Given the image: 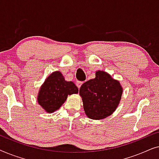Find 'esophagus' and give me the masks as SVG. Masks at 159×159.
<instances>
[{
	"label": "esophagus",
	"instance_id": "34e87169",
	"mask_svg": "<svg viewBox=\"0 0 159 159\" xmlns=\"http://www.w3.org/2000/svg\"><path fill=\"white\" fill-rule=\"evenodd\" d=\"M82 84H83V82L77 81V82H76V84H77V88H80V87H81V85H82Z\"/></svg>",
	"mask_w": 159,
	"mask_h": 159
}]
</instances>
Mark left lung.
<instances>
[{"mask_svg": "<svg viewBox=\"0 0 159 159\" xmlns=\"http://www.w3.org/2000/svg\"><path fill=\"white\" fill-rule=\"evenodd\" d=\"M122 92L118 80L106 71H97L94 79L84 82L80 89L85 114L95 120L110 116L119 106Z\"/></svg>", "mask_w": 159, "mask_h": 159, "instance_id": "left-lung-1", "label": "left lung"}]
</instances>
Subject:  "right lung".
Here are the masks:
<instances>
[{
  "label": "right lung",
  "mask_w": 159,
  "mask_h": 159,
  "mask_svg": "<svg viewBox=\"0 0 159 159\" xmlns=\"http://www.w3.org/2000/svg\"><path fill=\"white\" fill-rule=\"evenodd\" d=\"M78 91L74 82L66 81L60 71H54L40 87L38 102L45 111L53 113L63 105L68 95L77 94Z\"/></svg>",
  "instance_id": "obj_1"
}]
</instances>
